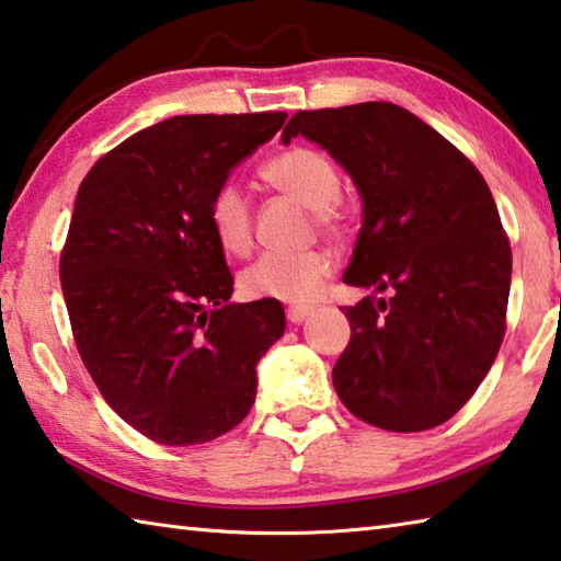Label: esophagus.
<instances>
[{
  "mask_svg": "<svg viewBox=\"0 0 561 561\" xmlns=\"http://www.w3.org/2000/svg\"><path fill=\"white\" fill-rule=\"evenodd\" d=\"M309 313H311L309 307H287V319H289L291 323H301L304 319H307Z\"/></svg>",
  "mask_w": 561,
  "mask_h": 561,
  "instance_id": "obj_1",
  "label": "esophagus"
}]
</instances>
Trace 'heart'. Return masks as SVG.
<instances>
[{
	"mask_svg": "<svg viewBox=\"0 0 561 561\" xmlns=\"http://www.w3.org/2000/svg\"><path fill=\"white\" fill-rule=\"evenodd\" d=\"M260 179L282 196L311 210L313 226L323 232H341L345 208L341 203V174L319 149L289 147L260 167ZM208 222L218 245L230 254H248L252 248V210L236 186H220L208 203ZM333 272V260L323 250L267 252L240 274V287L252 299L309 301Z\"/></svg>",
	"mask_w": 561,
	"mask_h": 561,
	"instance_id": "heart-1",
	"label": "heart"
}]
</instances>
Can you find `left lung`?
Masks as SVG:
<instances>
[{"label":"left lung","instance_id":"1","mask_svg":"<svg viewBox=\"0 0 561 561\" xmlns=\"http://www.w3.org/2000/svg\"><path fill=\"white\" fill-rule=\"evenodd\" d=\"M304 135L353 176L363 228L343 274L375 294L343 307L351 341L333 368L341 402L387 432H424L471 400L505 335L513 252L471 159L410 110H301Z\"/></svg>","mask_w":561,"mask_h":561}]
</instances>
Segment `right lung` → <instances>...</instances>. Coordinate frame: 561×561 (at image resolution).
<instances>
[{
  "label": "right lung",
  "mask_w": 561,
  "mask_h": 561,
  "mask_svg": "<svg viewBox=\"0 0 561 561\" xmlns=\"http://www.w3.org/2000/svg\"><path fill=\"white\" fill-rule=\"evenodd\" d=\"M287 112L181 115L100 157L78 188L60 287L76 348L129 426L167 446L245 420L254 365L284 333L279 301L230 304L208 203Z\"/></svg>",
  "instance_id": "obj_1"
}]
</instances>
